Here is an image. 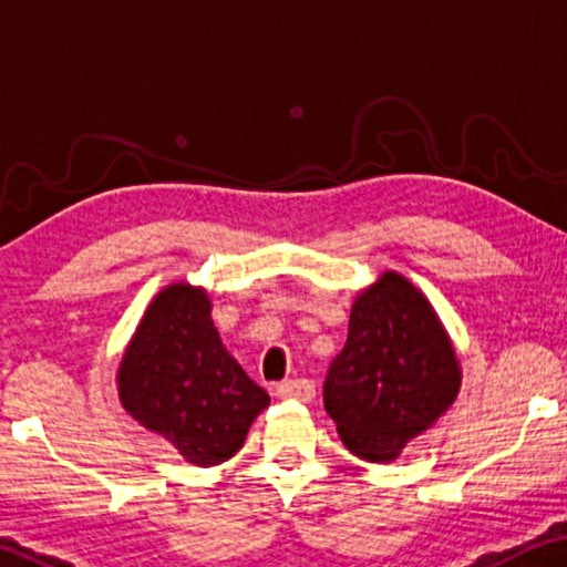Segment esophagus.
I'll list each match as a JSON object with an SVG mask.
<instances>
[{"label": "esophagus", "instance_id": "obj_1", "mask_svg": "<svg viewBox=\"0 0 567 567\" xmlns=\"http://www.w3.org/2000/svg\"><path fill=\"white\" fill-rule=\"evenodd\" d=\"M277 398H290V401L310 403L316 398V385L310 380H287L282 385H277Z\"/></svg>", "mask_w": 567, "mask_h": 567}]
</instances>
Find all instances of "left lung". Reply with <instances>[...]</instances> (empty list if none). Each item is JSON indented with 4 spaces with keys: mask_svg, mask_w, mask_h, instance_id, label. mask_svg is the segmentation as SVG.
I'll return each instance as SVG.
<instances>
[{
    "mask_svg": "<svg viewBox=\"0 0 567 567\" xmlns=\"http://www.w3.org/2000/svg\"><path fill=\"white\" fill-rule=\"evenodd\" d=\"M460 388L450 331L409 277L385 269L357 292L347 344L323 385L326 413L354 457L398 460L452 409Z\"/></svg>",
    "mask_w": 567,
    "mask_h": 567,
    "instance_id": "left-lung-1",
    "label": "left lung"
}]
</instances>
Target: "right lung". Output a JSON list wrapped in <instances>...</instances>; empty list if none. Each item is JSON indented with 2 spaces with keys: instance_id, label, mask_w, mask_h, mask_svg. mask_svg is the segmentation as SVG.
<instances>
[{
  "instance_id": "1",
  "label": "right lung",
  "mask_w": 567,
  "mask_h": 567,
  "mask_svg": "<svg viewBox=\"0 0 567 567\" xmlns=\"http://www.w3.org/2000/svg\"><path fill=\"white\" fill-rule=\"evenodd\" d=\"M115 385L127 416L195 467L234 457L269 405L267 390L223 347L210 292L187 280L162 287L143 310Z\"/></svg>"
}]
</instances>
